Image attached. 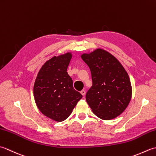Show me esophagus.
Wrapping results in <instances>:
<instances>
[{
    "label": "esophagus",
    "mask_w": 156,
    "mask_h": 156,
    "mask_svg": "<svg viewBox=\"0 0 156 156\" xmlns=\"http://www.w3.org/2000/svg\"><path fill=\"white\" fill-rule=\"evenodd\" d=\"M80 93L82 94V95L84 96V95H85V94H86V91H85V90H81V91H80Z\"/></svg>",
    "instance_id": "esophagus-1"
}]
</instances>
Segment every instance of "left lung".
<instances>
[{
    "label": "left lung",
    "mask_w": 156,
    "mask_h": 156,
    "mask_svg": "<svg viewBox=\"0 0 156 156\" xmlns=\"http://www.w3.org/2000/svg\"><path fill=\"white\" fill-rule=\"evenodd\" d=\"M82 59L90 68L92 86L86 100L92 112L104 120L121 115L131 101L132 88L127 72L108 52L97 49Z\"/></svg>",
    "instance_id": "left-lung-1"
}]
</instances>
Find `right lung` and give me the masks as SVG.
Returning <instances> with one entry per match:
<instances>
[{
    "label": "right lung",
    "instance_id": "add662e5",
    "mask_svg": "<svg viewBox=\"0 0 156 156\" xmlns=\"http://www.w3.org/2000/svg\"><path fill=\"white\" fill-rule=\"evenodd\" d=\"M70 53L54 56L39 70L34 84V94L38 108L46 117L56 121L67 119L82 98L73 87L67 72Z\"/></svg>",
    "mask_w": 156,
    "mask_h": 156
}]
</instances>
